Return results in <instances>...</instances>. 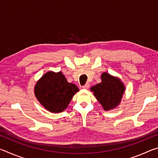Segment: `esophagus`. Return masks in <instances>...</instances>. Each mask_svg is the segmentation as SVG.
Wrapping results in <instances>:
<instances>
[{"label":"esophagus","mask_w":158,"mask_h":158,"mask_svg":"<svg viewBox=\"0 0 158 158\" xmlns=\"http://www.w3.org/2000/svg\"><path fill=\"white\" fill-rule=\"evenodd\" d=\"M89 86H90V84H89V83H86V84H85V85H83L82 88H83V89H88L89 88Z\"/></svg>","instance_id":"esophagus-1"}]
</instances>
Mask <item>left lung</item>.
<instances>
[{"mask_svg": "<svg viewBox=\"0 0 158 158\" xmlns=\"http://www.w3.org/2000/svg\"><path fill=\"white\" fill-rule=\"evenodd\" d=\"M101 79V83L90 88V90L105 111L111 110L121 102L125 85L118 78L107 73L102 74Z\"/></svg>", "mask_w": 158, "mask_h": 158, "instance_id": "8db88e82", "label": "left lung"}]
</instances>
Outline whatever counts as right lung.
I'll return each mask as SVG.
<instances>
[{
    "mask_svg": "<svg viewBox=\"0 0 158 158\" xmlns=\"http://www.w3.org/2000/svg\"><path fill=\"white\" fill-rule=\"evenodd\" d=\"M79 89L69 83L61 72L49 71L35 85L34 92L40 103L49 111L60 113L68 107L73 96Z\"/></svg>",
    "mask_w": 158,
    "mask_h": 158,
    "instance_id": "1",
    "label": "right lung"
}]
</instances>
